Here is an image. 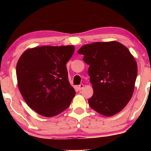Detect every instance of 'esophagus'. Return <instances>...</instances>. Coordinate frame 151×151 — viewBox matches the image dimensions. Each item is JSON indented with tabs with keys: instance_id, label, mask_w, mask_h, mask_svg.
<instances>
[{
	"instance_id": "obj_1",
	"label": "esophagus",
	"mask_w": 151,
	"mask_h": 151,
	"mask_svg": "<svg viewBox=\"0 0 151 151\" xmlns=\"http://www.w3.org/2000/svg\"><path fill=\"white\" fill-rule=\"evenodd\" d=\"M83 88H84V84H81L80 85L78 86V89H79V90H81Z\"/></svg>"
}]
</instances>
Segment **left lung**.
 I'll return each mask as SVG.
<instances>
[{"label":"left lung","mask_w":151,"mask_h":151,"mask_svg":"<svg viewBox=\"0 0 151 151\" xmlns=\"http://www.w3.org/2000/svg\"><path fill=\"white\" fill-rule=\"evenodd\" d=\"M78 53L89 65L93 91L88 100L90 107L105 116L120 112L134 91L138 67L132 54L116 41L84 45Z\"/></svg>","instance_id":"1"}]
</instances>
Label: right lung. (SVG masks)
Wrapping results in <instances>:
<instances>
[{"label": "right lung", "mask_w": 151, "mask_h": 151, "mask_svg": "<svg viewBox=\"0 0 151 151\" xmlns=\"http://www.w3.org/2000/svg\"><path fill=\"white\" fill-rule=\"evenodd\" d=\"M74 52L73 45L50 46L26 50L16 65L18 86L26 104L40 115L61 114L75 96L66 65Z\"/></svg>", "instance_id": "add662e5"}]
</instances>
